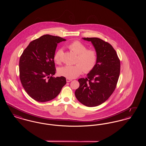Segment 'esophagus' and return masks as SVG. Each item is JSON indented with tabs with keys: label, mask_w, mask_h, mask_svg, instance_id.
<instances>
[{
	"label": "esophagus",
	"mask_w": 146,
	"mask_h": 146,
	"mask_svg": "<svg viewBox=\"0 0 146 146\" xmlns=\"http://www.w3.org/2000/svg\"><path fill=\"white\" fill-rule=\"evenodd\" d=\"M72 80V79H70V78H67V79H66V81H67V83L71 82Z\"/></svg>",
	"instance_id": "esophagus-1"
}]
</instances>
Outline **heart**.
Masks as SVG:
<instances>
[{
	"label": "heart",
	"instance_id": "heart-1",
	"mask_svg": "<svg viewBox=\"0 0 146 146\" xmlns=\"http://www.w3.org/2000/svg\"><path fill=\"white\" fill-rule=\"evenodd\" d=\"M70 50L76 53L77 56L74 65H66L58 70L60 76L73 79L79 76L82 73H88L93 70L97 61V52L94 49H87L83 43L78 40L71 42L68 45ZM63 50L58 49L54 55L56 63L60 64L62 62Z\"/></svg>",
	"mask_w": 146,
	"mask_h": 146
}]
</instances>
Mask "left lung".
I'll return each instance as SVG.
<instances>
[{
    "label": "left lung",
    "mask_w": 146,
    "mask_h": 146,
    "mask_svg": "<svg viewBox=\"0 0 146 146\" xmlns=\"http://www.w3.org/2000/svg\"><path fill=\"white\" fill-rule=\"evenodd\" d=\"M92 42L97 54L95 68L87 78L78 79L79 87L75 91L77 100L87 107L103 104L115 90L120 70V62L111 45L98 38H83Z\"/></svg>",
    "instance_id": "obj_1"
}]
</instances>
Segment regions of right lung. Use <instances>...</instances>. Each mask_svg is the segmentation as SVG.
<instances>
[{"label":"right lung","instance_id":"1","mask_svg":"<svg viewBox=\"0 0 146 146\" xmlns=\"http://www.w3.org/2000/svg\"><path fill=\"white\" fill-rule=\"evenodd\" d=\"M61 37L44 35L31 42L21 55L20 78L24 89L35 101L44 102L55 98L66 84L64 76L55 74L54 55Z\"/></svg>","mask_w":146,"mask_h":146}]
</instances>
